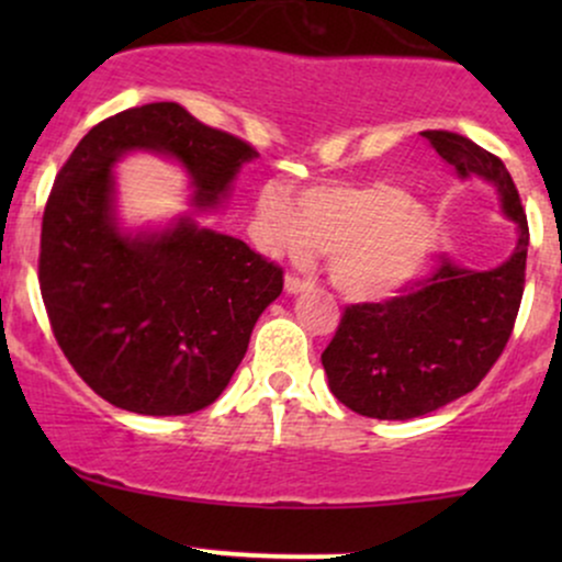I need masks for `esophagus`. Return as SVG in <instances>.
Wrapping results in <instances>:
<instances>
[{"label":"esophagus","mask_w":562,"mask_h":562,"mask_svg":"<svg viewBox=\"0 0 562 562\" xmlns=\"http://www.w3.org/2000/svg\"><path fill=\"white\" fill-rule=\"evenodd\" d=\"M308 288H312V282L299 280V277H285V293L288 295H299V293H303V290H308Z\"/></svg>","instance_id":"34e87169"}]
</instances>
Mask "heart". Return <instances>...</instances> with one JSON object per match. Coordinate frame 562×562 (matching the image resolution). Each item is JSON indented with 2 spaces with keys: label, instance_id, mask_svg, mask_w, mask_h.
I'll list each match as a JSON object with an SVG mask.
<instances>
[{
  "label": "heart",
  "instance_id": "1",
  "mask_svg": "<svg viewBox=\"0 0 562 562\" xmlns=\"http://www.w3.org/2000/svg\"><path fill=\"white\" fill-rule=\"evenodd\" d=\"M441 227L434 211L393 182L312 184L293 203L280 187L261 190L256 243L269 256L308 261L327 254L330 282L351 301L402 293L434 261Z\"/></svg>",
  "mask_w": 562,
  "mask_h": 562
}]
</instances>
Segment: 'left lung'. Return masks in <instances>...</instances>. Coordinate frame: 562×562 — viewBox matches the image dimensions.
Segmentation results:
<instances>
[{
	"label": "left lung",
	"instance_id": "left-lung-1",
	"mask_svg": "<svg viewBox=\"0 0 562 562\" xmlns=\"http://www.w3.org/2000/svg\"><path fill=\"white\" fill-rule=\"evenodd\" d=\"M423 137L457 177L494 187L515 245L494 269L443 259L398 299L346 308L322 367L333 396L375 420H412L473 391L507 346L524 299L528 222L505 164L460 134Z\"/></svg>",
	"mask_w": 562,
	"mask_h": 562
}]
</instances>
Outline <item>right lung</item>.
Instances as JSON below:
<instances>
[{"label": "right lung", "mask_w": 562, "mask_h": 562, "mask_svg": "<svg viewBox=\"0 0 562 562\" xmlns=\"http://www.w3.org/2000/svg\"><path fill=\"white\" fill-rule=\"evenodd\" d=\"M134 153L177 164L190 205L209 214L259 153L177 102H150L97 124L44 209L38 285L68 362L113 406L190 415L227 389L256 322L282 293V272L192 211L126 227L113 169Z\"/></svg>", "instance_id": "obj_1"}]
</instances>
